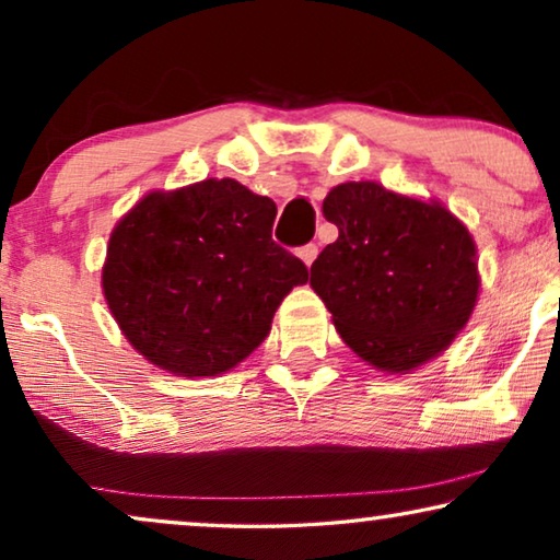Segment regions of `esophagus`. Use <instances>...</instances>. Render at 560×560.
<instances>
[{
  "instance_id": "esophagus-1",
  "label": "esophagus",
  "mask_w": 560,
  "mask_h": 560,
  "mask_svg": "<svg viewBox=\"0 0 560 560\" xmlns=\"http://www.w3.org/2000/svg\"><path fill=\"white\" fill-rule=\"evenodd\" d=\"M298 257L303 259V265H305V267H311V265H313V259L318 257V247H316V244H305V247L298 249Z\"/></svg>"
}]
</instances>
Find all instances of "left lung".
I'll return each instance as SVG.
<instances>
[{"mask_svg": "<svg viewBox=\"0 0 560 560\" xmlns=\"http://www.w3.org/2000/svg\"><path fill=\"white\" fill-rule=\"evenodd\" d=\"M339 240L311 265V288L343 343L374 370L408 374L469 324L481 278L469 229L441 201L374 180L328 190Z\"/></svg>", "mask_w": 560, "mask_h": 560, "instance_id": "8db88e82", "label": "left lung"}]
</instances>
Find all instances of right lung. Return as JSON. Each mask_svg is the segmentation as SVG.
Instances as JSON below:
<instances>
[{"label":"right lung","instance_id":"1","mask_svg":"<svg viewBox=\"0 0 560 560\" xmlns=\"http://www.w3.org/2000/svg\"><path fill=\"white\" fill-rule=\"evenodd\" d=\"M278 206L234 178L150 190L112 229L102 290L119 331L175 377H219L272 328L301 259L272 242Z\"/></svg>","mask_w":560,"mask_h":560}]
</instances>
